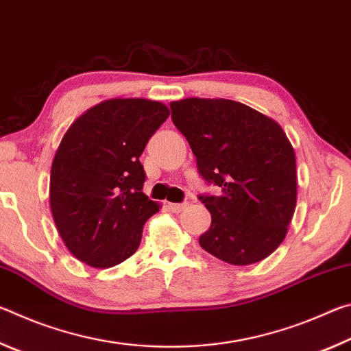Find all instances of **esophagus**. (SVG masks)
I'll list each match as a JSON object with an SVG mask.
<instances>
[{
    "instance_id": "obj_1",
    "label": "esophagus",
    "mask_w": 351,
    "mask_h": 351,
    "mask_svg": "<svg viewBox=\"0 0 351 351\" xmlns=\"http://www.w3.org/2000/svg\"><path fill=\"white\" fill-rule=\"evenodd\" d=\"M169 209L171 210V212H175V213H180V212H182L184 209H186L187 207V203H169Z\"/></svg>"
}]
</instances>
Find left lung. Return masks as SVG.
<instances>
[{"instance_id": "1", "label": "left lung", "mask_w": 351, "mask_h": 351, "mask_svg": "<svg viewBox=\"0 0 351 351\" xmlns=\"http://www.w3.org/2000/svg\"><path fill=\"white\" fill-rule=\"evenodd\" d=\"M171 121L219 189L198 199L212 215L199 246L230 265H252L280 246L297 201L295 154L276 121L228 99L171 102Z\"/></svg>"}]
</instances>
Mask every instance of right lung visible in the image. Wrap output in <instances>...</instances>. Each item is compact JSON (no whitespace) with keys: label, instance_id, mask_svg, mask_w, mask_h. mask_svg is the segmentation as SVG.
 I'll return each mask as SVG.
<instances>
[{"label":"right lung","instance_id":"1","mask_svg":"<svg viewBox=\"0 0 351 351\" xmlns=\"http://www.w3.org/2000/svg\"><path fill=\"white\" fill-rule=\"evenodd\" d=\"M147 99H111L82 114L63 136L51 167L52 217L64 245L93 268H111L138 251L159 204L142 192L139 156L169 117Z\"/></svg>","mask_w":351,"mask_h":351}]
</instances>
